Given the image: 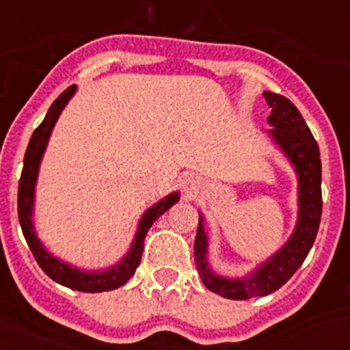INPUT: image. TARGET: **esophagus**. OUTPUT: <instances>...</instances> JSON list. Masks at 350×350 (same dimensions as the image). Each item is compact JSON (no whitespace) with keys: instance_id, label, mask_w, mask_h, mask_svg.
<instances>
[{"instance_id":"34e87169","label":"esophagus","mask_w":350,"mask_h":350,"mask_svg":"<svg viewBox=\"0 0 350 350\" xmlns=\"http://www.w3.org/2000/svg\"><path fill=\"white\" fill-rule=\"evenodd\" d=\"M198 184H200V182H198V178L194 177L193 173H187V175H184V177H182V180H180L182 189L187 191V193H191V191L196 189Z\"/></svg>"}]
</instances>
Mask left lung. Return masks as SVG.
Listing matches in <instances>:
<instances>
[{"label":"left lung","mask_w":350,"mask_h":350,"mask_svg":"<svg viewBox=\"0 0 350 350\" xmlns=\"http://www.w3.org/2000/svg\"><path fill=\"white\" fill-rule=\"evenodd\" d=\"M265 100L270 105L271 113L268 124L271 126L270 137L280 147L298 175V221L293 234L282 249H279L261 262L258 268L242 279H230L215 273L210 268L208 238L200 215L196 240H194V262L203 284L212 293L228 299H249L254 296H267L296 273L301 262L310 252L323 212V194H321V154L317 142L312 137L307 122L303 120L298 108L287 98L275 92H265Z\"/></svg>","instance_id":"8db88e82"}]
</instances>
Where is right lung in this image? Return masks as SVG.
<instances>
[{"label":"right lung","instance_id":"obj_1","mask_svg":"<svg viewBox=\"0 0 350 350\" xmlns=\"http://www.w3.org/2000/svg\"><path fill=\"white\" fill-rule=\"evenodd\" d=\"M77 85H70L63 94L51 105L47 116L43 119L42 124L35 129L33 137H31L29 144H27L26 154H24V166L23 175L18 180V196H17V210H18V222L23 228L24 238H26L27 245H29L31 252L35 256L36 262L40 265L45 273L55 280L61 286H66L70 289L82 291V293H103V291H112L117 287L124 286L129 279H131L135 271H137L138 265H140L142 252H144V240L147 231L150 230V226L156 222L157 217H161L170 206H173L178 202V193H172L166 198H163L161 202L147 208V212L142 215L140 222H138V230L135 234L131 247H129L128 254L120 259L117 265L112 268L101 271H85L79 270V268L71 267L68 262L61 261L55 256H52L43 243L40 242V238L35 233V226H33V205H35V185L36 178H38V168L42 163L43 152L47 148L49 138L55 126V120L59 119L63 108L70 101V98L75 94Z\"/></svg>","mask_w":350,"mask_h":350}]
</instances>
